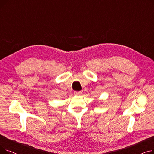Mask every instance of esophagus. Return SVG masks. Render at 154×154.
Wrapping results in <instances>:
<instances>
[{"label":"esophagus","mask_w":154,"mask_h":154,"mask_svg":"<svg viewBox=\"0 0 154 154\" xmlns=\"http://www.w3.org/2000/svg\"><path fill=\"white\" fill-rule=\"evenodd\" d=\"M74 94L75 95H80V94H82V92H81V91H79V92L75 91V92H74Z\"/></svg>","instance_id":"obj_1"}]
</instances>
